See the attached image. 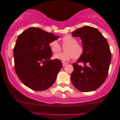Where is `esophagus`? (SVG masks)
<instances>
[{
    "instance_id": "34e87169",
    "label": "esophagus",
    "mask_w": 120,
    "mask_h": 120,
    "mask_svg": "<svg viewBox=\"0 0 120 120\" xmlns=\"http://www.w3.org/2000/svg\"><path fill=\"white\" fill-rule=\"evenodd\" d=\"M62 64H63V66H65V65L67 64V62H62Z\"/></svg>"
}]
</instances>
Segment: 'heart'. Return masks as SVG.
<instances>
[{
  "instance_id": "obj_1",
  "label": "heart",
  "mask_w": 120,
  "mask_h": 120,
  "mask_svg": "<svg viewBox=\"0 0 120 120\" xmlns=\"http://www.w3.org/2000/svg\"><path fill=\"white\" fill-rule=\"evenodd\" d=\"M61 40L63 46L66 45L64 47L65 51L54 55L53 57L55 59L65 61L73 57L75 60H78L82 56L84 52V47L71 35L66 34L64 35L62 38ZM49 47L53 53L58 52L62 49L58 41L56 40H53L50 42Z\"/></svg>"
}]
</instances>
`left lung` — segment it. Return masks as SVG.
Instances as JSON below:
<instances>
[{"mask_svg": "<svg viewBox=\"0 0 120 120\" xmlns=\"http://www.w3.org/2000/svg\"><path fill=\"white\" fill-rule=\"evenodd\" d=\"M82 41L84 52L76 63H73L72 83L79 91H93L99 88L107 78L111 53L105 38L97 29L85 26L72 33ZM82 63L81 66L79 63Z\"/></svg>", "mask_w": 120, "mask_h": 120, "instance_id": "8db88e82", "label": "left lung"}]
</instances>
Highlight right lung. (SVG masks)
<instances>
[{
  "instance_id": "add662e5",
  "label": "right lung",
  "mask_w": 120,
  "mask_h": 120,
  "mask_svg": "<svg viewBox=\"0 0 120 120\" xmlns=\"http://www.w3.org/2000/svg\"><path fill=\"white\" fill-rule=\"evenodd\" d=\"M58 38L36 27L26 29L18 37L14 48L15 70L30 89L45 91L55 82L63 65L60 60H50L49 43Z\"/></svg>"
}]
</instances>
